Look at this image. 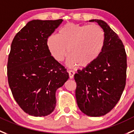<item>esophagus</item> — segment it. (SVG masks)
Returning a JSON list of instances; mask_svg holds the SVG:
<instances>
[{
  "instance_id": "obj_1",
  "label": "esophagus",
  "mask_w": 134,
  "mask_h": 134,
  "mask_svg": "<svg viewBox=\"0 0 134 134\" xmlns=\"http://www.w3.org/2000/svg\"><path fill=\"white\" fill-rule=\"evenodd\" d=\"M69 75V78L70 79H73V77H74V75H75V71H73V70H69L68 71Z\"/></svg>"
}]
</instances>
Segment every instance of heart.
<instances>
[{"instance_id":"obj_1","label":"heart","mask_w":134,"mask_h":134,"mask_svg":"<svg viewBox=\"0 0 134 134\" xmlns=\"http://www.w3.org/2000/svg\"><path fill=\"white\" fill-rule=\"evenodd\" d=\"M104 43V32L97 24L67 23L57 36L52 34L47 40V48L55 60L63 61L69 53V64L80 67L92 64L102 53Z\"/></svg>"}]
</instances>
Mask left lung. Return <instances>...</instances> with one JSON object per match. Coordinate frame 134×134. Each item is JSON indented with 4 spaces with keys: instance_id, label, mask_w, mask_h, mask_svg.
<instances>
[{
    "instance_id": "1",
    "label": "left lung",
    "mask_w": 134,
    "mask_h": 134,
    "mask_svg": "<svg viewBox=\"0 0 134 134\" xmlns=\"http://www.w3.org/2000/svg\"><path fill=\"white\" fill-rule=\"evenodd\" d=\"M103 29V50L92 64L74 75L75 96L82 112L92 117L107 114L119 101L126 86L127 58L124 46L118 36L104 21L91 20Z\"/></svg>"
}]
</instances>
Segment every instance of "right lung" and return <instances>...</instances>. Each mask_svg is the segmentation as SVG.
Segmentation results:
<instances>
[{"instance_id": "obj_1", "label": "right lung", "mask_w": 134, "mask_h": 134, "mask_svg": "<svg viewBox=\"0 0 134 134\" xmlns=\"http://www.w3.org/2000/svg\"><path fill=\"white\" fill-rule=\"evenodd\" d=\"M63 22L34 20L12 40L7 75L12 95L26 113L46 116L55 109V92L68 80L67 69L51 55L47 40Z\"/></svg>"}]
</instances>
